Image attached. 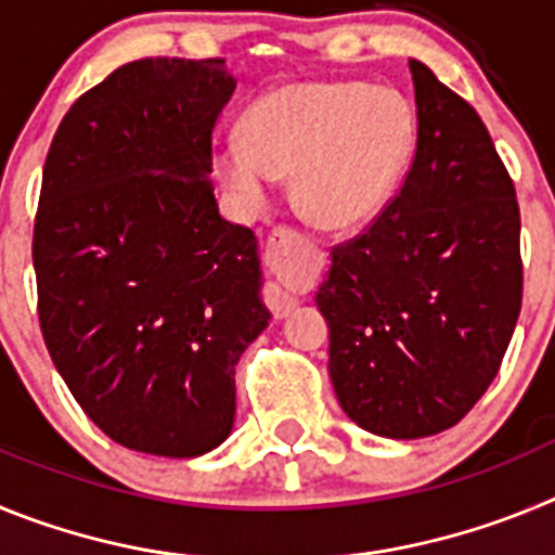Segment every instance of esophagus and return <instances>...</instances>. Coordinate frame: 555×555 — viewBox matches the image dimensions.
<instances>
[{
    "instance_id": "obj_1",
    "label": "esophagus",
    "mask_w": 555,
    "mask_h": 555,
    "mask_svg": "<svg viewBox=\"0 0 555 555\" xmlns=\"http://www.w3.org/2000/svg\"><path fill=\"white\" fill-rule=\"evenodd\" d=\"M274 235H278V238H286V230H274ZM263 300H267L269 311H272L278 320L288 317V313L294 311V306H297V297H294L292 292H286L283 286H278V283H269L267 292H263Z\"/></svg>"
}]
</instances>
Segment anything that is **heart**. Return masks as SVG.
<instances>
[{"mask_svg":"<svg viewBox=\"0 0 555 555\" xmlns=\"http://www.w3.org/2000/svg\"><path fill=\"white\" fill-rule=\"evenodd\" d=\"M414 150L403 96L361 82H292L255 102L242 141L214 152V171L233 199L261 210L272 180L292 178L308 222L347 230L370 222L395 194Z\"/></svg>","mask_w":555,"mask_h":555,"instance_id":"obj_1","label":"heart"}]
</instances>
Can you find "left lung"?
<instances>
[{"label":"left lung","instance_id":"1","mask_svg":"<svg viewBox=\"0 0 555 555\" xmlns=\"http://www.w3.org/2000/svg\"><path fill=\"white\" fill-rule=\"evenodd\" d=\"M416 150L391 203L333 247L317 294L338 403L389 439L453 428L489 389L522 306L519 205L467 100L409 61Z\"/></svg>","mask_w":555,"mask_h":555}]
</instances>
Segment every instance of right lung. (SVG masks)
Returning <instances> with one entry per match:
<instances>
[{
	"label": "right lung",
	"instance_id": "1",
	"mask_svg": "<svg viewBox=\"0 0 555 555\" xmlns=\"http://www.w3.org/2000/svg\"><path fill=\"white\" fill-rule=\"evenodd\" d=\"M222 57L125 63L68 107L33 230L38 322L113 442L191 459L222 444L235 364L269 325L255 233L219 214Z\"/></svg>",
	"mask_w": 555,
	"mask_h": 555
}]
</instances>
